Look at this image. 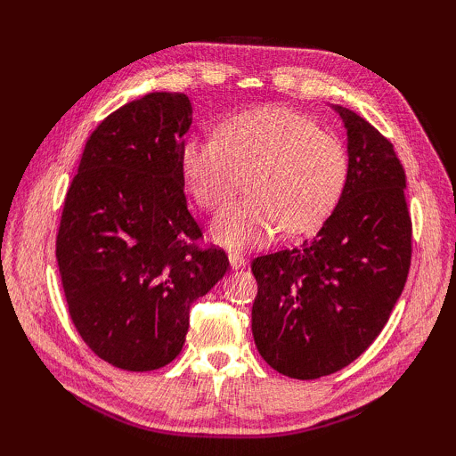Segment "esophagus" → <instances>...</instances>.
I'll return each mask as SVG.
<instances>
[{
    "instance_id": "esophagus-1",
    "label": "esophagus",
    "mask_w": 456,
    "mask_h": 456,
    "mask_svg": "<svg viewBox=\"0 0 456 456\" xmlns=\"http://www.w3.org/2000/svg\"><path fill=\"white\" fill-rule=\"evenodd\" d=\"M229 265L231 268H243L247 266V258L243 255H237V253H229Z\"/></svg>"
}]
</instances>
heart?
I'll use <instances>...</instances> for the list:
<instances>
[{
  "label": "heart",
  "mask_w": 456,
  "mask_h": 456,
  "mask_svg": "<svg viewBox=\"0 0 456 456\" xmlns=\"http://www.w3.org/2000/svg\"><path fill=\"white\" fill-rule=\"evenodd\" d=\"M186 188L217 211L248 176L250 196L213 221L216 243L240 250L314 231L341 198L348 157L333 133L302 113L266 108L223 123L217 137H190L180 149Z\"/></svg>",
  "instance_id": "heart-1"
}]
</instances>
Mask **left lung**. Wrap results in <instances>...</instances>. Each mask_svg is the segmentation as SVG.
Returning a JSON list of instances; mask_svg holds the SVG:
<instances>
[{"label":"left lung","mask_w":456,"mask_h":456,"mask_svg":"<svg viewBox=\"0 0 456 456\" xmlns=\"http://www.w3.org/2000/svg\"><path fill=\"white\" fill-rule=\"evenodd\" d=\"M346 131L348 174L312 240L253 260V337L276 372L315 380L361 356L388 323L411 263L405 172L392 142L333 105Z\"/></svg>","instance_id":"left-lung-1"}]
</instances>
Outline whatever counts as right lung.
Here are the masks:
<instances>
[{
    "label": "right lung",
    "mask_w": 456,
    "mask_h": 456,
    "mask_svg": "<svg viewBox=\"0 0 456 456\" xmlns=\"http://www.w3.org/2000/svg\"><path fill=\"white\" fill-rule=\"evenodd\" d=\"M186 94L152 92L95 129L66 193L56 260L72 322L92 351L123 370L167 366L182 351L190 305L225 276L183 196Z\"/></svg>",
    "instance_id": "add662e5"
}]
</instances>
